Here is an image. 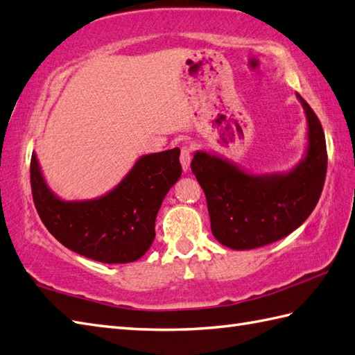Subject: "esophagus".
<instances>
[{"label":"esophagus","instance_id":"esophagus-1","mask_svg":"<svg viewBox=\"0 0 355 355\" xmlns=\"http://www.w3.org/2000/svg\"><path fill=\"white\" fill-rule=\"evenodd\" d=\"M191 160H192L191 150L184 146L183 150H181V154H180V163H181V168H183L184 172H187L189 168H191Z\"/></svg>","mask_w":355,"mask_h":355}]
</instances>
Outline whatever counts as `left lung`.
I'll use <instances>...</instances> for the list:
<instances>
[{"mask_svg": "<svg viewBox=\"0 0 355 355\" xmlns=\"http://www.w3.org/2000/svg\"><path fill=\"white\" fill-rule=\"evenodd\" d=\"M307 119V146L293 168L252 174L222 155L198 150L191 168L207 198L211 233L227 248L245 251L277 242L316 207L327 174L324 130L296 94Z\"/></svg>", "mask_w": 355, "mask_h": 355, "instance_id": "obj_1", "label": "left lung"}]
</instances>
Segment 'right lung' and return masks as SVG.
Here are the masks:
<instances>
[{
  "label": "right lung",
  "mask_w": 355,
  "mask_h": 355,
  "mask_svg": "<svg viewBox=\"0 0 355 355\" xmlns=\"http://www.w3.org/2000/svg\"><path fill=\"white\" fill-rule=\"evenodd\" d=\"M180 177L174 148L139 157L101 196L66 201L48 186L35 151L30 166L33 201L48 232L68 250L109 265L136 261L151 248L159 209Z\"/></svg>",
  "instance_id": "right-lung-1"
}]
</instances>
